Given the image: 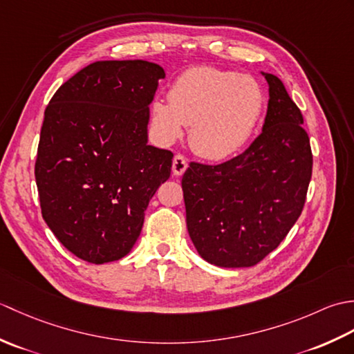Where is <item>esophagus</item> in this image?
Here are the masks:
<instances>
[{"label":"esophagus","instance_id":"34e87169","mask_svg":"<svg viewBox=\"0 0 354 354\" xmlns=\"http://www.w3.org/2000/svg\"><path fill=\"white\" fill-rule=\"evenodd\" d=\"M189 167V164H187V160L183 155H176L173 158V164H171V170H173V175L175 176H181L183 173Z\"/></svg>","mask_w":354,"mask_h":354}]
</instances>
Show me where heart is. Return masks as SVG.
Wrapping results in <instances>:
<instances>
[{"mask_svg":"<svg viewBox=\"0 0 354 354\" xmlns=\"http://www.w3.org/2000/svg\"><path fill=\"white\" fill-rule=\"evenodd\" d=\"M265 94L252 76L213 66L184 71L169 91V103L153 100L150 122L165 145L190 127V146L199 156L222 161L250 140L263 112Z\"/></svg>","mask_w":354,"mask_h":354,"instance_id":"b5f03b06","label":"heart"}]
</instances>
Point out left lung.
<instances>
[{"instance_id":"1","label":"left lung","mask_w":354,"mask_h":354,"mask_svg":"<svg viewBox=\"0 0 354 354\" xmlns=\"http://www.w3.org/2000/svg\"><path fill=\"white\" fill-rule=\"evenodd\" d=\"M261 74L269 85L261 133L232 160L190 162L183 176L192 242L221 268H250L272 252L301 214L312 178L301 111L280 79Z\"/></svg>"}]
</instances>
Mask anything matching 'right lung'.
<instances>
[{
	"label": "right lung",
	"mask_w": 354,
	"mask_h": 354,
	"mask_svg": "<svg viewBox=\"0 0 354 354\" xmlns=\"http://www.w3.org/2000/svg\"><path fill=\"white\" fill-rule=\"evenodd\" d=\"M165 73L147 61H100L74 74L44 114L35 178L45 223L76 257L129 254L170 150L147 145L149 104Z\"/></svg>",
	"instance_id": "1"
}]
</instances>
